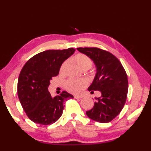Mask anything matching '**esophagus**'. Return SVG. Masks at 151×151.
Returning a JSON list of instances; mask_svg holds the SVG:
<instances>
[{"label": "esophagus", "mask_w": 151, "mask_h": 151, "mask_svg": "<svg viewBox=\"0 0 151 151\" xmlns=\"http://www.w3.org/2000/svg\"><path fill=\"white\" fill-rule=\"evenodd\" d=\"M74 98H75V99H81V98H82V96L74 95Z\"/></svg>", "instance_id": "1"}]
</instances>
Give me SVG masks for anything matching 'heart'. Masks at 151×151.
I'll use <instances>...</instances> for the list:
<instances>
[{
    "mask_svg": "<svg viewBox=\"0 0 151 151\" xmlns=\"http://www.w3.org/2000/svg\"><path fill=\"white\" fill-rule=\"evenodd\" d=\"M73 60L79 69H89L93 65L92 60L84 54L79 53L74 56ZM67 62H64L61 67L60 70L62 71ZM88 85V81L85 79L75 80L70 79L66 82L65 88L68 91L74 94H80Z\"/></svg>",
    "mask_w": 151,
    "mask_h": 151,
    "instance_id": "b5f03b06",
    "label": "heart"
}]
</instances>
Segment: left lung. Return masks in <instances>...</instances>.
I'll list each match as a JSON object with an SVG mask.
<instances>
[{"mask_svg": "<svg viewBox=\"0 0 151 151\" xmlns=\"http://www.w3.org/2000/svg\"><path fill=\"white\" fill-rule=\"evenodd\" d=\"M89 56L97 67V73L88 90L101 92L93 107L86 115L99 123L110 122L123 108L128 93V77L120 61L114 54L97 47L77 48Z\"/></svg>", "mask_w": 151, "mask_h": 151, "instance_id": "left-lung-1", "label": "left lung"}]
</instances>
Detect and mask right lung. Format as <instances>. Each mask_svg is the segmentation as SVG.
Here are the masks:
<instances>
[{
	"label": "right lung",
	"mask_w": 151,
	"mask_h": 151,
	"mask_svg": "<svg viewBox=\"0 0 151 151\" xmlns=\"http://www.w3.org/2000/svg\"><path fill=\"white\" fill-rule=\"evenodd\" d=\"M75 49L48 50L32 57L19 74L17 94L28 118L37 124L49 125L62 115L64 102L73 96L63 91L54 98L48 91L52 77L59 74L63 62Z\"/></svg>",
	"instance_id": "right-lung-1"
}]
</instances>
